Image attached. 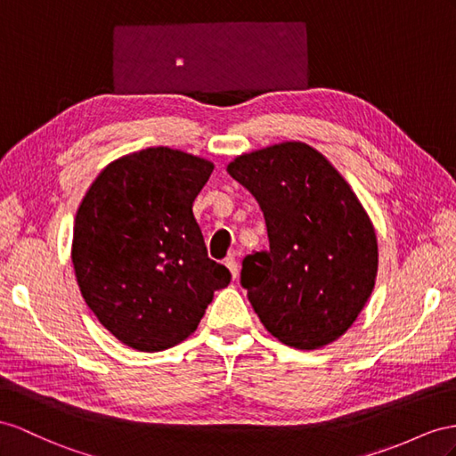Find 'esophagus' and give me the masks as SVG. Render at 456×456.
<instances>
[{
    "label": "esophagus",
    "mask_w": 456,
    "mask_h": 456,
    "mask_svg": "<svg viewBox=\"0 0 456 456\" xmlns=\"http://www.w3.org/2000/svg\"><path fill=\"white\" fill-rule=\"evenodd\" d=\"M225 265L229 267L231 277H232V279H237V275H239V265H237L235 256H227V258H225Z\"/></svg>",
    "instance_id": "34e87169"
}]
</instances>
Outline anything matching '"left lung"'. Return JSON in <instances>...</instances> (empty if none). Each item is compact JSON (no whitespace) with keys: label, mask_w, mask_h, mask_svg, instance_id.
<instances>
[{"label":"left lung","mask_w":456,"mask_h":456,"mask_svg":"<svg viewBox=\"0 0 456 456\" xmlns=\"http://www.w3.org/2000/svg\"><path fill=\"white\" fill-rule=\"evenodd\" d=\"M227 173L258 200L270 250L242 260L240 283L264 328L314 350L354 323L378 275V239L350 184L316 148L281 142Z\"/></svg>","instance_id":"1"}]
</instances>
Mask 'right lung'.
<instances>
[{"mask_svg": "<svg viewBox=\"0 0 456 456\" xmlns=\"http://www.w3.org/2000/svg\"><path fill=\"white\" fill-rule=\"evenodd\" d=\"M214 163L166 146L111 161L78 206L71 258L88 308L113 337L158 353L196 331L231 273L208 258L192 204Z\"/></svg>", "mask_w": 456, "mask_h": 456, "instance_id": "1", "label": "right lung"}]
</instances>
